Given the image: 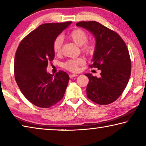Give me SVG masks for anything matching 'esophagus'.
I'll list each match as a JSON object with an SVG mask.
<instances>
[{
    "instance_id": "34e87169",
    "label": "esophagus",
    "mask_w": 146,
    "mask_h": 146,
    "mask_svg": "<svg viewBox=\"0 0 146 146\" xmlns=\"http://www.w3.org/2000/svg\"><path fill=\"white\" fill-rule=\"evenodd\" d=\"M77 76V75H76V74H70V78H72L73 77H75V76Z\"/></svg>"
}]
</instances>
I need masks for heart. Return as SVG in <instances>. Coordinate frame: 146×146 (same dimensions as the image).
<instances>
[{"mask_svg": "<svg viewBox=\"0 0 146 146\" xmlns=\"http://www.w3.org/2000/svg\"><path fill=\"white\" fill-rule=\"evenodd\" d=\"M70 38L76 45L81 46V50L83 53L87 55H93L95 51V44L91 42H88L89 35L87 32L82 29H74L70 34ZM63 40L62 36H59L54 40L53 48L55 54H60L62 50ZM85 64V60L82 58H77L75 59H71L66 61L63 64V67L71 71H78L79 66H82Z\"/></svg>", "mask_w": 146, "mask_h": 146, "instance_id": "obj_1", "label": "heart"}]
</instances>
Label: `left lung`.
<instances>
[{"label":"left lung","instance_id":"8db88e82","mask_svg":"<svg viewBox=\"0 0 146 146\" xmlns=\"http://www.w3.org/2000/svg\"><path fill=\"white\" fill-rule=\"evenodd\" d=\"M76 25L95 36L96 49L90 67L101 70L100 78L85 74L89 78L87 97L98 104H110L120 97L130 78L131 64L126 44L117 33L96 21H82Z\"/></svg>","mask_w":146,"mask_h":146}]
</instances>
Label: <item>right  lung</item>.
Returning <instances> with one entry per match:
<instances>
[{
  "mask_svg": "<svg viewBox=\"0 0 146 146\" xmlns=\"http://www.w3.org/2000/svg\"><path fill=\"white\" fill-rule=\"evenodd\" d=\"M71 22L39 26L21 42L15 57V78L24 97L35 106L48 108L63 98L70 76L63 71L47 73L55 57L54 40Z\"/></svg>",
  "mask_w": 146,
  "mask_h": 146,
  "instance_id": "1",
  "label": "right lung"
}]
</instances>
